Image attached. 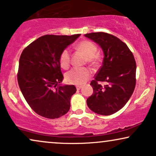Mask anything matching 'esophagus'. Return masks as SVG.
<instances>
[{
	"label": "esophagus",
	"instance_id": "34e87169",
	"mask_svg": "<svg viewBox=\"0 0 156 156\" xmlns=\"http://www.w3.org/2000/svg\"><path fill=\"white\" fill-rule=\"evenodd\" d=\"M76 90H80L81 88H82V86H80V85H77V86H76Z\"/></svg>",
	"mask_w": 156,
	"mask_h": 156
}]
</instances>
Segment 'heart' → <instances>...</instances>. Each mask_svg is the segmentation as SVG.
Segmentation results:
<instances>
[{"mask_svg":"<svg viewBox=\"0 0 156 156\" xmlns=\"http://www.w3.org/2000/svg\"><path fill=\"white\" fill-rule=\"evenodd\" d=\"M79 51L82 52L87 57V62L92 66H98L100 62V55L98 52V46L93 42L85 40L81 41L77 45ZM71 54L69 50L66 48L62 52L59 56L61 67L67 69L70 65ZM91 75L90 70L87 68H73L66 74L65 79L68 83L72 84H84Z\"/></svg>","mask_w":156,"mask_h":156,"instance_id":"1","label":"heart"}]
</instances>
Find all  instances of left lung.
I'll use <instances>...</instances> for the list:
<instances>
[{
  "label": "left lung",
  "mask_w": 156,
  "mask_h": 156,
  "mask_svg": "<svg viewBox=\"0 0 156 156\" xmlns=\"http://www.w3.org/2000/svg\"><path fill=\"white\" fill-rule=\"evenodd\" d=\"M84 36L98 44L104 52L102 65L90 83L93 93L87 104L97 114H114L125 106L135 90L134 56L126 44L112 34L97 32ZM99 81H105L107 84L102 87Z\"/></svg>",
  "instance_id": "obj_1"
}]
</instances>
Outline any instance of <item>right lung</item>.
<instances>
[{"label": "right lung", "mask_w": 156, "mask_h": 156, "mask_svg": "<svg viewBox=\"0 0 156 156\" xmlns=\"http://www.w3.org/2000/svg\"><path fill=\"white\" fill-rule=\"evenodd\" d=\"M80 34L44 35L26 46L20 56L18 83L26 102L36 114L55 119L68 112L76 89L61 85L64 76L59 56Z\"/></svg>", "instance_id": "right-lung-1"}]
</instances>
